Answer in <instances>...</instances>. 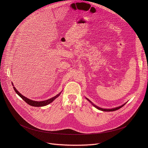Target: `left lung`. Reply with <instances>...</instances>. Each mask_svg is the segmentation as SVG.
Listing matches in <instances>:
<instances>
[{
    "label": "left lung",
    "instance_id": "1",
    "mask_svg": "<svg viewBox=\"0 0 148 148\" xmlns=\"http://www.w3.org/2000/svg\"><path fill=\"white\" fill-rule=\"evenodd\" d=\"M86 98V99L88 101H89L92 104V106H94L96 108H97V109H99V110H102V111H106V112H112V111H115V110H118V109H119L120 108H122L123 106H124L127 103H124V104H123V105H121V106H117V107H116V108H111V109H105V108H100V107H99V106H96V105H95L94 104H93V103L92 102V101H90L88 98H86V97H85Z\"/></svg>",
    "mask_w": 148,
    "mask_h": 148
}]
</instances>
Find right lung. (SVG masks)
Wrapping results in <instances>:
<instances>
[{
    "label": "right lung",
    "instance_id": "1",
    "mask_svg": "<svg viewBox=\"0 0 148 148\" xmlns=\"http://www.w3.org/2000/svg\"><path fill=\"white\" fill-rule=\"evenodd\" d=\"M12 84L13 86V88L14 89V90L15 91V92L21 97V99L25 101L28 104H29V106H36V107H39V106H47L48 104H49L50 103H51L52 101H53L57 97H58L62 92H60L59 93H58L57 95H56L55 96L49 99H48V100H44V101H34V100H32L31 99H29L28 98H27L26 97L24 96L23 95H22L21 93L20 92H19V91L15 88V86H14V84L13 83H12Z\"/></svg>",
    "mask_w": 148,
    "mask_h": 148
}]
</instances>
